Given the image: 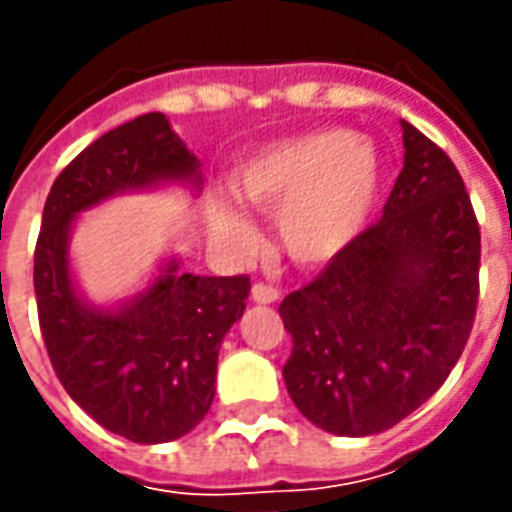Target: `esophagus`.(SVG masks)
Segmentation results:
<instances>
[{"label":"esophagus","mask_w":512,"mask_h":512,"mask_svg":"<svg viewBox=\"0 0 512 512\" xmlns=\"http://www.w3.org/2000/svg\"><path fill=\"white\" fill-rule=\"evenodd\" d=\"M279 299V290L274 285H266V282H257L252 285V301L257 304H274Z\"/></svg>","instance_id":"1"}]
</instances>
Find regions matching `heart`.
<instances>
[{"label": "heart", "instance_id": "heart-1", "mask_svg": "<svg viewBox=\"0 0 512 512\" xmlns=\"http://www.w3.org/2000/svg\"><path fill=\"white\" fill-rule=\"evenodd\" d=\"M381 158L351 128H321L257 150L233 169V191L257 211L277 213V238L301 266L340 255L362 233L381 194ZM208 222L230 249L252 252L255 224L230 202H213Z\"/></svg>", "mask_w": 512, "mask_h": 512}]
</instances>
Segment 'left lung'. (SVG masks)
Masks as SVG:
<instances>
[{"label":"left lung","instance_id":"1","mask_svg":"<svg viewBox=\"0 0 512 512\" xmlns=\"http://www.w3.org/2000/svg\"><path fill=\"white\" fill-rule=\"evenodd\" d=\"M403 169L384 213L279 315L282 367L304 417L373 436L417 411L461 359L480 296V224L461 172L403 120Z\"/></svg>","mask_w":512,"mask_h":512}]
</instances>
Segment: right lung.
<instances>
[{"instance_id":"1","label":"right lung","mask_w":512,"mask_h":512,"mask_svg":"<svg viewBox=\"0 0 512 512\" xmlns=\"http://www.w3.org/2000/svg\"><path fill=\"white\" fill-rule=\"evenodd\" d=\"M161 180L200 186V161L167 117L147 112L95 139L62 169L35 246L38 321L54 373L98 425L136 444L180 439L205 419L219 345L252 290L246 274H180L172 260L120 310L79 299L68 268L73 219L112 194Z\"/></svg>"}]
</instances>
